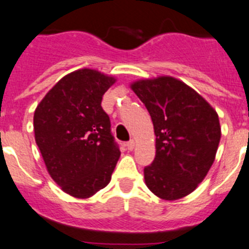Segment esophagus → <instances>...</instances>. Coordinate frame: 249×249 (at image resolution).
I'll return each instance as SVG.
<instances>
[{
  "label": "esophagus",
  "instance_id": "obj_1",
  "mask_svg": "<svg viewBox=\"0 0 249 249\" xmlns=\"http://www.w3.org/2000/svg\"><path fill=\"white\" fill-rule=\"evenodd\" d=\"M125 147H126V149H129V151H132V149H134V147H135L134 140H130L129 142H126V143H125Z\"/></svg>",
  "mask_w": 249,
  "mask_h": 249
}]
</instances>
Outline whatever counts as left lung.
I'll use <instances>...</instances> for the list:
<instances>
[{"instance_id":"left-lung-1","label":"left lung","mask_w":249,"mask_h":249,"mask_svg":"<svg viewBox=\"0 0 249 249\" xmlns=\"http://www.w3.org/2000/svg\"><path fill=\"white\" fill-rule=\"evenodd\" d=\"M131 89L152 118L156 157L144 182L165 201L197 189L215 159L221 137L218 113L199 93L171 76L137 80Z\"/></svg>"}]
</instances>
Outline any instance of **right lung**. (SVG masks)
Returning a JSON list of instances; mask_svg holds the SVG:
<instances>
[{"mask_svg": "<svg viewBox=\"0 0 249 249\" xmlns=\"http://www.w3.org/2000/svg\"><path fill=\"white\" fill-rule=\"evenodd\" d=\"M114 83L95 69H79L60 79L34 113L35 141L48 174L76 198L105 189L120 157L101 106Z\"/></svg>", "mask_w": 249, "mask_h": 249, "instance_id": "1", "label": "right lung"}]
</instances>
